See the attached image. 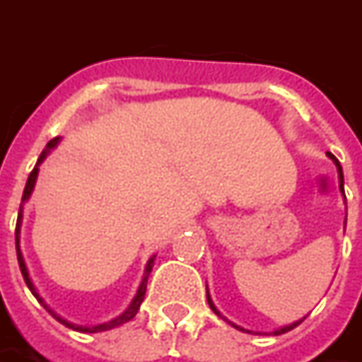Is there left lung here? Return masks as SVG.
<instances>
[{"instance_id": "8db88e82", "label": "left lung", "mask_w": 362, "mask_h": 362, "mask_svg": "<svg viewBox=\"0 0 362 362\" xmlns=\"http://www.w3.org/2000/svg\"><path fill=\"white\" fill-rule=\"evenodd\" d=\"M327 156H329L331 160L335 163V166H337V173H339V189H341V194H343V198H345V188H343V168H341L339 160H337L335 156L331 155V153H327ZM206 296H207V304H209V308L214 310V313H216V315H219V317H221V320H225V322L229 323V325H233L235 329H241V331H247V333H252V331H249V329H243L241 325H235L233 322H229L227 317H223V315L219 313V310H217L216 304H214V300H211V296H209V290H207V286H206ZM304 320H305V317H302V320H298V322L290 323V325H284V327H278V329L270 331V333H272V335H282V333H286V331H290V329H294V327H298V325H300V323L304 322ZM257 333H259V331H257ZM264 335H269V333H264Z\"/></svg>"}]
</instances>
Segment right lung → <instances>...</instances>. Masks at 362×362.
<instances>
[{
	"label": "right lung",
	"mask_w": 362,
	"mask_h": 362,
	"mask_svg": "<svg viewBox=\"0 0 362 362\" xmlns=\"http://www.w3.org/2000/svg\"><path fill=\"white\" fill-rule=\"evenodd\" d=\"M60 143V137H54L52 141H49V145L45 146V151L40 153L39 160H37V166L33 168V173L29 174V180H27V186H25V192H23V199H21V207H19V216H17V227H15V247H17V260H19V269H21V274L23 278H25V282H27V286H29V290L33 292V296L39 300L40 304L47 308V312L54 317V320H58V322L62 323V325H66V327H70V329H76V331H84V333H98V331H107V329H113V327H119V325H123V323L131 322L135 315H137L139 308H141V304H143V298H145V292H146V280H148V274H151V270H153V264H155V257H151L148 259V262H146L145 267V276H143V282H141V286H139L137 294H135V298H133V302L129 304V308L125 310L123 313H119L117 317H113V320H110V322H103V323H98V325H76V323H70L66 322L64 317H60L54 310H50L49 305L45 304V300L40 298L39 292H37V288H35V284H33L31 276H29V270H27V264H25V259H23V252H21V247H19V237H21V221H23V206H25V202L31 198L33 189H35V182H37V176H39V164L47 158V155H49L50 151L54 148V146Z\"/></svg>",
	"instance_id": "obj_1"
}]
</instances>
